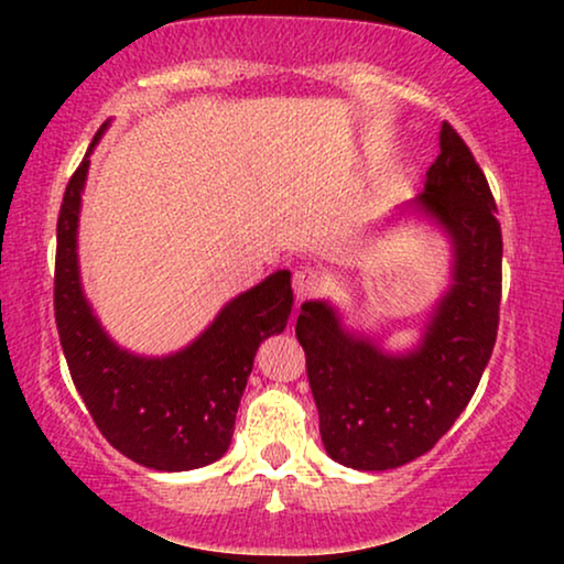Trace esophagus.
I'll return each mask as SVG.
<instances>
[{
    "label": "esophagus",
    "mask_w": 564,
    "mask_h": 564,
    "mask_svg": "<svg viewBox=\"0 0 564 564\" xmlns=\"http://www.w3.org/2000/svg\"><path fill=\"white\" fill-rule=\"evenodd\" d=\"M292 290H295L297 300L315 297L323 290V272L315 267H303L292 274Z\"/></svg>",
    "instance_id": "esophagus-1"
}]
</instances>
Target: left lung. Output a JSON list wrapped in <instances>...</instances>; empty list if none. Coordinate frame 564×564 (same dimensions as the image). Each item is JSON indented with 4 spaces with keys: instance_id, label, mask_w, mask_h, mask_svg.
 I'll return each instance as SVG.
<instances>
[{
    "instance_id": "8db88e82",
    "label": "left lung",
    "mask_w": 564,
    "mask_h": 564,
    "mask_svg": "<svg viewBox=\"0 0 564 564\" xmlns=\"http://www.w3.org/2000/svg\"><path fill=\"white\" fill-rule=\"evenodd\" d=\"M442 153L419 197L454 241V284L419 351L382 354L338 326L326 303H305L297 341L321 415V438L338 465L380 473L408 465L454 426L488 367L500 321L503 236L496 197L462 135L444 120Z\"/></svg>"
}]
</instances>
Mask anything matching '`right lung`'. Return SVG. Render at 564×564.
<instances>
[{
  "instance_id": "right-lung-1",
  "label": "right lung",
  "mask_w": 564,
  "mask_h": 564,
  "mask_svg": "<svg viewBox=\"0 0 564 564\" xmlns=\"http://www.w3.org/2000/svg\"><path fill=\"white\" fill-rule=\"evenodd\" d=\"M99 141H91L89 151ZM89 161L66 184L56 226L53 311L72 380L91 421L120 454L164 473L205 467L226 454L253 354L267 336L288 326L290 272L223 307L213 326L187 349L166 359L120 351L91 315L76 267V220Z\"/></svg>"
}]
</instances>
